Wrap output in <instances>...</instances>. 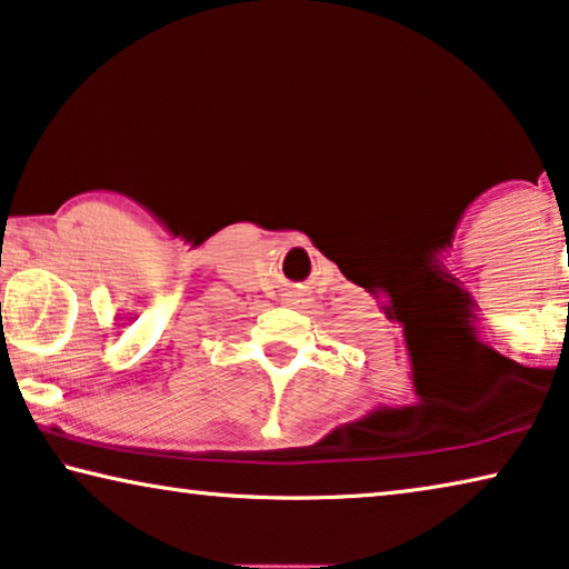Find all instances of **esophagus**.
Instances as JSON below:
<instances>
[{
    "label": "esophagus",
    "mask_w": 569,
    "mask_h": 569,
    "mask_svg": "<svg viewBox=\"0 0 569 569\" xmlns=\"http://www.w3.org/2000/svg\"><path fill=\"white\" fill-rule=\"evenodd\" d=\"M286 303H288V306H299V303H303V299H301V293H296V291H291V293H288V299H286Z\"/></svg>",
    "instance_id": "34e87169"
}]
</instances>
